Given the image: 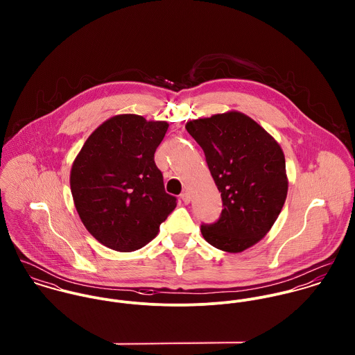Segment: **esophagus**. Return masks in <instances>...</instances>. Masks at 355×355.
<instances>
[{
	"instance_id": "esophagus-1",
	"label": "esophagus",
	"mask_w": 355,
	"mask_h": 355,
	"mask_svg": "<svg viewBox=\"0 0 355 355\" xmlns=\"http://www.w3.org/2000/svg\"><path fill=\"white\" fill-rule=\"evenodd\" d=\"M180 198H182V201L186 203V205H187V203H190V201H191L190 194H189L187 191H183V193H182V196H180Z\"/></svg>"
}]
</instances>
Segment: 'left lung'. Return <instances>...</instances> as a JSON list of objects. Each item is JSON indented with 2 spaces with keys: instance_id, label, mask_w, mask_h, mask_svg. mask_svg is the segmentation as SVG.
<instances>
[{
  "instance_id": "8db88e82",
  "label": "left lung",
  "mask_w": 355,
  "mask_h": 355,
  "mask_svg": "<svg viewBox=\"0 0 355 355\" xmlns=\"http://www.w3.org/2000/svg\"><path fill=\"white\" fill-rule=\"evenodd\" d=\"M202 148L224 209L202 224L205 241L216 249L241 253L261 241L286 202L288 180L280 145L249 116L227 112L186 124Z\"/></svg>"
}]
</instances>
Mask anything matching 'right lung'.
Here are the masks:
<instances>
[{
	"mask_svg": "<svg viewBox=\"0 0 355 355\" xmlns=\"http://www.w3.org/2000/svg\"><path fill=\"white\" fill-rule=\"evenodd\" d=\"M166 121L119 114L87 138L71 169V193L87 231L103 246L134 252L148 245L176 207L154 153Z\"/></svg>",
	"mask_w": 355,
	"mask_h": 355,
	"instance_id": "add662e5",
	"label": "right lung"
}]
</instances>
